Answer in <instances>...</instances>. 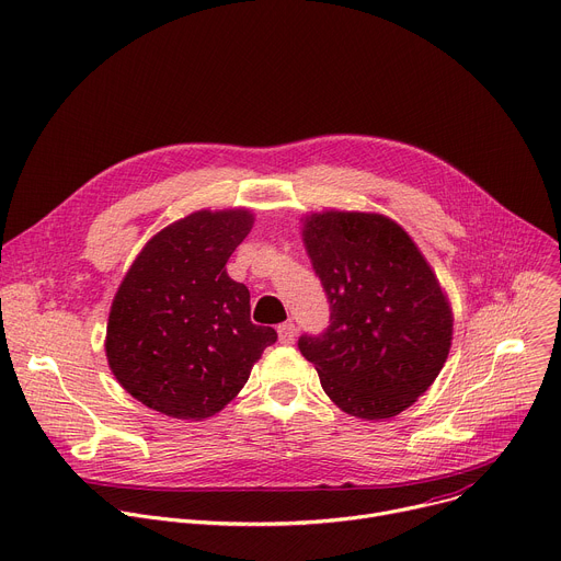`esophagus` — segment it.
<instances>
[{
	"label": "esophagus",
	"instance_id": "34e87169",
	"mask_svg": "<svg viewBox=\"0 0 561 561\" xmlns=\"http://www.w3.org/2000/svg\"><path fill=\"white\" fill-rule=\"evenodd\" d=\"M277 335H279V342H282V344H293V342H295V335H297V329H295L293 322H284V324H279V329H277Z\"/></svg>",
	"mask_w": 561,
	"mask_h": 561
}]
</instances>
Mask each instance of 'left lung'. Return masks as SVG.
<instances>
[{"mask_svg":"<svg viewBox=\"0 0 561 561\" xmlns=\"http://www.w3.org/2000/svg\"><path fill=\"white\" fill-rule=\"evenodd\" d=\"M304 243L331 318L322 333L299 335L301 355L346 414H400L449 353L451 311L438 279L410 234L382 215H313Z\"/></svg>","mask_w":561,"mask_h":561,"instance_id":"8db88e82","label":"left lung"}]
</instances>
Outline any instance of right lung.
I'll use <instances>...</instances> for the list:
<instances>
[{
  "mask_svg": "<svg viewBox=\"0 0 561 561\" xmlns=\"http://www.w3.org/2000/svg\"><path fill=\"white\" fill-rule=\"evenodd\" d=\"M250 228L248 210L194 213L149 239L125 275L105 348L116 380L149 410L183 421L221 412L275 344L226 273Z\"/></svg>",
  "mask_w": 561,
  "mask_h": 561,
  "instance_id": "obj_1",
  "label": "right lung"
}]
</instances>
